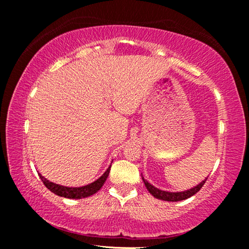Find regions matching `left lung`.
Instances as JSON below:
<instances>
[{"instance_id": "obj_1", "label": "left lung", "mask_w": 249, "mask_h": 249, "mask_svg": "<svg viewBox=\"0 0 249 249\" xmlns=\"http://www.w3.org/2000/svg\"><path fill=\"white\" fill-rule=\"evenodd\" d=\"M142 181H144V183L146 185L147 190L149 191V193L151 196H154L155 197H157L159 200H162V201H170V202H178V201H182L188 199V197H190L192 196H195L196 192L200 191V189L203 187V184L205 183V181L208 178H205L202 182H200L196 187H193L191 189H189V190H185L182 192H168V191H163V190H160V189L154 187V185H151L148 181L144 179V177L142 175Z\"/></svg>"}]
</instances>
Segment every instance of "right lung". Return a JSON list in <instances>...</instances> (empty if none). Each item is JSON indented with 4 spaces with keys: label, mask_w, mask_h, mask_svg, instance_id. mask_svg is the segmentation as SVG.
<instances>
[{
    "label": "right lung",
    "mask_w": 249,
    "mask_h": 249,
    "mask_svg": "<svg viewBox=\"0 0 249 249\" xmlns=\"http://www.w3.org/2000/svg\"><path fill=\"white\" fill-rule=\"evenodd\" d=\"M109 170H111V166H109L107 169V171H105L98 180H95L94 182L83 185V187H79V188H69V187H64V185H60V184H56L53 182H50L49 180L46 179L45 177H43L40 174L38 175L41 181H43L44 184L46 185V188L49 189V190L53 192L54 195H57L59 196L68 197V199H82V197L93 196L94 193L98 192L100 189L102 188L105 180H107V178L108 177Z\"/></svg>",
    "instance_id": "obj_1"
}]
</instances>
